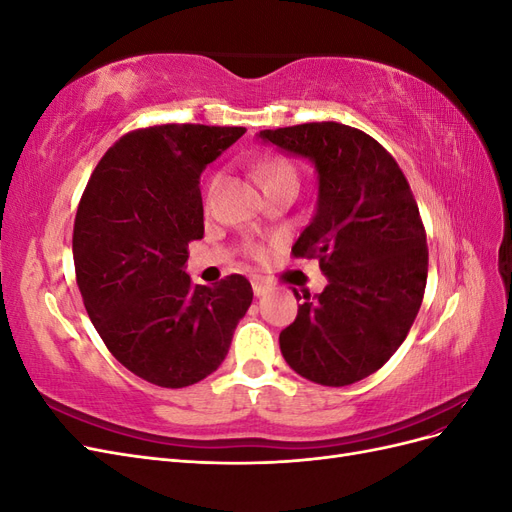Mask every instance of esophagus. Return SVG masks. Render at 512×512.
Segmentation results:
<instances>
[{
	"mask_svg": "<svg viewBox=\"0 0 512 512\" xmlns=\"http://www.w3.org/2000/svg\"><path fill=\"white\" fill-rule=\"evenodd\" d=\"M252 290H254L256 297H262V294H267V292H269V286H267L265 282L254 280V282H252Z\"/></svg>",
	"mask_w": 512,
	"mask_h": 512,
	"instance_id": "obj_1",
	"label": "esophagus"
}]
</instances>
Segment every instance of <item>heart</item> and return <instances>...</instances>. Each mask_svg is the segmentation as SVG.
<instances>
[{
	"mask_svg": "<svg viewBox=\"0 0 512 512\" xmlns=\"http://www.w3.org/2000/svg\"><path fill=\"white\" fill-rule=\"evenodd\" d=\"M250 173L254 177V181L260 185L262 192H269L280 188V185H299V177H297V170L294 166L282 158V156H267V158H260L258 162H254L250 166ZM215 185H218V177H213L209 183V190L207 196H211V192L215 190ZM250 252L252 254H260L262 250L258 245H250Z\"/></svg>",
	"mask_w": 512,
	"mask_h": 512,
	"instance_id": "heart-1",
	"label": "heart"
}]
</instances>
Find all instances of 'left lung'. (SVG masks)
I'll use <instances>...</instances> for the list:
<instances>
[{"label": "left lung", "mask_w": 512, "mask_h": 512, "mask_svg": "<svg viewBox=\"0 0 512 512\" xmlns=\"http://www.w3.org/2000/svg\"><path fill=\"white\" fill-rule=\"evenodd\" d=\"M318 173L316 213L292 245L329 284L280 333L286 363L322 386L378 371L404 342L427 284V237L401 168L369 134L337 121L262 130ZM294 297L301 294L294 290Z\"/></svg>", "instance_id": "left-lung-1"}]
</instances>
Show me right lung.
Masks as SVG:
<instances>
[{"mask_svg": "<svg viewBox=\"0 0 512 512\" xmlns=\"http://www.w3.org/2000/svg\"><path fill=\"white\" fill-rule=\"evenodd\" d=\"M243 134L194 123L134 130L104 153L76 211L87 314L123 367L164 389L213 374L252 305L243 275L200 286L185 273L188 243L205 232L200 173Z\"/></svg>", "mask_w": 512, "mask_h": 512, "instance_id": "1", "label": "right lung"}]
</instances>
